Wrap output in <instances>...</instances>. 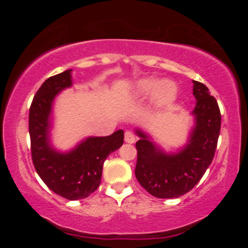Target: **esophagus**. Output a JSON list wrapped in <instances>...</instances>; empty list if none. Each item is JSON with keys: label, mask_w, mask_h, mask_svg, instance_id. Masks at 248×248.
<instances>
[{"label": "esophagus", "mask_w": 248, "mask_h": 248, "mask_svg": "<svg viewBox=\"0 0 248 248\" xmlns=\"http://www.w3.org/2000/svg\"><path fill=\"white\" fill-rule=\"evenodd\" d=\"M124 141L127 143H134L135 142V135L129 130H127V132H124Z\"/></svg>", "instance_id": "34e87169"}]
</instances>
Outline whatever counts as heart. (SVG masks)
<instances>
[{
	"mask_svg": "<svg viewBox=\"0 0 248 248\" xmlns=\"http://www.w3.org/2000/svg\"><path fill=\"white\" fill-rule=\"evenodd\" d=\"M136 94L147 96L154 94V100L157 105H167L176 96V87L172 82L164 80L160 82L155 78H148L139 81L136 85Z\"/></svg>",
	"mask_w": 248,
	"mask_h": 248,
	"instance_id": "1",
	"label": "heart"
}]
</instances>
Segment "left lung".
<instances>
[{
    "mask_svg": "<svg viewBox=\"0 0 248 248\" xmlns=\"http://www.w3.org/2000/svg\"><path fill=\"white\" fill-rule=\"evenodd\" d=\"M192 82L193 95L197 100L192 112L196 126L181 152L163 153L147 134L136 130L140 140L135 144V176L141 186L154 197L177 198L189 192L201 181L215 157L220 133V110L209 88L199 81Z\"/></svg>",
    "mask_w": 248,
    "mask_h": 248,
    "instance_id": "left-lung-1",
    "label": "left lung"
}]
</instances>
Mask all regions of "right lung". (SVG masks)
Returning <instances> with one entry per match:
<instances>
[{
    "mask_svg": "<svg viewBox=\"0 0 248 248\" xmlns=\"http://www.w3.org/2000/svg\"><path fill=\"white\" fill-rule=\"evenodd\" d=\"M71 71L47 78L36 92L29 110V134L32 163L42 181L57 195L78 201L100 186L104 162L122 146L124 130L109 136L87 138L67 153H59L50 146L52 102L61 91L72 85Z\"/></svg>",
    "mask_w": 248,
    "mask_h": 248,
    "instance_id": "right-lung-1",
    "label": "right lung"
}]
</instances>
